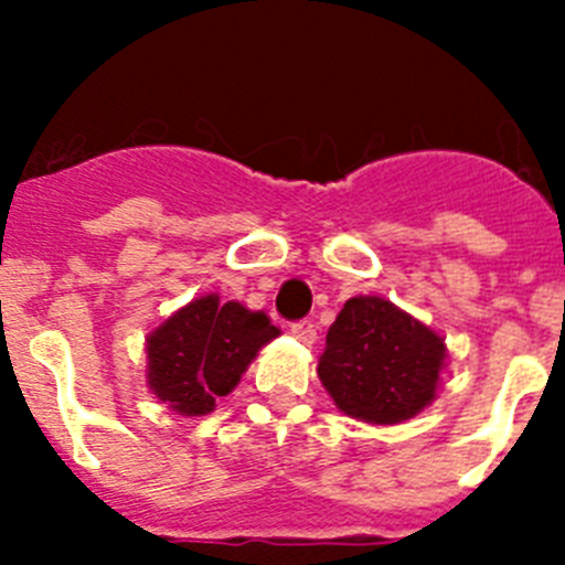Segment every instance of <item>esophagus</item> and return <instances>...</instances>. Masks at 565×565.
Instances as JSON below:
<instances>
[{
    "instance_id": "34e87169",
    "label": "esophagus",
    "mask_w": 565,
    "mask_h": 565,
    "mask_svg": "<svg viewBox=\"0 0 565 565\" xmlns=\"http://www.w3.org/2000/svg\"><path fill=\"white\" fill-rule=\"evenodd\" d=\"M291 333L299 339V342H306V344L317 342V326H313L311 319H299V322H294Z\"/></svg>"
}]
</instances>
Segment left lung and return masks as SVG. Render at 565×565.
<instances>
[{
  "mask_svg": "<svg viewBox=\"0 0 565 565\" xmlns=\"http://www.w3.org/2000/svg\"><path fill=\"white\" fill-rule=\"evenodd\" d=\"M447 348L436 331L382 297L344 302L319 356V382L344 416L398 424L436 398Z\"/></svg>",
  "mask_w": 565,
  "mask_h": 565,
  "instance_id": "obj_1",
  "label": "left lung"
}]
</instances>
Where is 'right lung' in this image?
Returning <instances> with one entry per match:
<instances>
[{
  "mask_svg": "<svg viewBox=\"0 0 565 565\" xmlns=\"http://www.w3.org/2000/svg\"><path fill=\"white\" fill-rule=\"evenodd\" d=\"M274 337L279 328L263 311L217 294L192 299L147 337L149 391L178 416H206Z\"/></svg>",
  "mask_w": 565,
  "mask_h": 565,
  "instance_id": "add662e5",
  "label": "right lung"
}]
</instances>
